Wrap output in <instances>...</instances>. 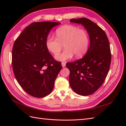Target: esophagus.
<instances>
[{
    "label": "esophagus",
    "instance_id": "34e87169",
    "mask_svg": "<svg viewBox=\"0 0 126 126\" xmlns=\"http://www.w3.org/2000/svg\"><path fill=\"white\" fill-rule=\"evenodd\" d=\"M61 64H62V67H65L66 63H64V62H62L61 63Z\"/></svg>",
    "mask_w": 126,
    "mask_h": 126
}]
</instances>
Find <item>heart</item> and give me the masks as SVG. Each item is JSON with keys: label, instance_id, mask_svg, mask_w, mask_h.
<instances>
[{"label": "heart", "instance_id": "1", "mask_svg": "<svg viewBox=\"0 0 126 126\" xmlns=\"http://www.w3.org/2000/svg\"><path fill=\"white\" fill-rule=\"evenodd\" d=\"M56 38L49 35L47 37L45 45L47 49L53 55H57L64 44L66 50L55 56L57 61L64 62L75 57H82L88 49L89 38L84 29H79L71 25L61 26L56 31Z\"/></svg>", "mask_w": 126, "mask_h": 126}]
</instances>
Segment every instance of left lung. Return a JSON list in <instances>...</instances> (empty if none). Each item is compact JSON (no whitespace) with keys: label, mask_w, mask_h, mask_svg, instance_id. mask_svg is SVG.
Listing matches in <instances>:
<instances>
[{"label":"left lung","mask_w":126,"mask_h":126,"mask_svg":"<svg viewBox=\"0 0 126 126\" xmlns=\"http://www.w3.org/2000/svg\"><path fill=\"white\" fill-rule=\"evenodd\" d=\"M70 22L82 24L89 36L90 45L85 55L66 64L70 70L69 83L72 89L77 94L88 96L98 89L108 73L111 62L110 45L105 32L89 19H71Z\"/></svg>","instance_id":"left-lung-1"}]
</instances>
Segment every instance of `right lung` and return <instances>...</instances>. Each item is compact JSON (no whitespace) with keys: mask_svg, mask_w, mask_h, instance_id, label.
Wrapping results in <instances>:
<instances>
[{"mask_svg":"<svg viewBox=\"0 0 126 126\" xmlns=\"http://www.w3.org/2000/svg\"><path fill=\"white\" fill-rule=\"evenodd\" d=\"M60 23H32L27 26L13 44L12 63L17 82L24 90L41 98L51 93L55 79L62 69L45 45L49 32Z\"/></svg>","mask_w":126,"mask_h":126,"instance_id":"right-lung-1","label":"right lung"}]
</instances>
